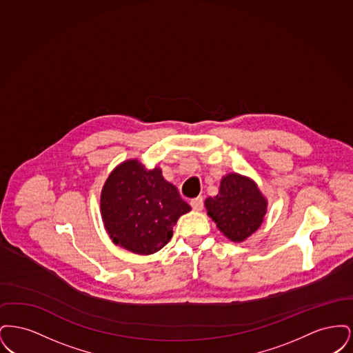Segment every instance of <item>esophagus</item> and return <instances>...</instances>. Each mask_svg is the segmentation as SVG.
<instances>
[{"instance_id": "esophagus-1", "label": "esophagus", "mask_w": 353, "mask_h": 353, "mask_svg": "<svg viewBox=\"0 0 353 353\" xmlns=\"http://www.w3.org/2000/svg\"><path fill=\"white\" fill-rule=\"evenodd\" d=\"M190 206H192L194 210H202V208H203V199H202V197L193 199V200L190 201Z\"/></svg>"}]
</instances>
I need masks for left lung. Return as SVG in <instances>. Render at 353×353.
I'll list each match as a JSON object with an SVG mask.
<instances>
[{
  "mask_svg": "<svg viewBox=\"0 0 353 353\" xmlns=\"http://www.w3.org/2000/svg\"><path fill=\"white\" fill-rule=\"evenodd\" d=\"M205 206L219 230L241 242L261 226L268 202L252 180L230 173L221 181L219 194L206 199Z\"/></svg>",
  "mask_w": 353,
  "mask_h": 353,
  "instance_id": "obj_1",
  "label": "left lung"
}]
</instances>
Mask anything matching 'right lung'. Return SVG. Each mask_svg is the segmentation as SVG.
I'll return each instance as SVG.
<instances>
[{"label": "right lung", "instance_id": "add662e5", "mask_svg": "<svg viewBox=\"0 0 353 353\" xmlns=\"http://www.w3.org/2000/svg\"><path fill=\"white\" fill-rule=\"evenodd\" d=\"M101 217L112 241L137 254L163 249L173 226L190 206L159 168L137 160L120 164L108 176L101 196Z\"/></svg>", "mask_w": 353, "mask_h": 353}]
</instances>
